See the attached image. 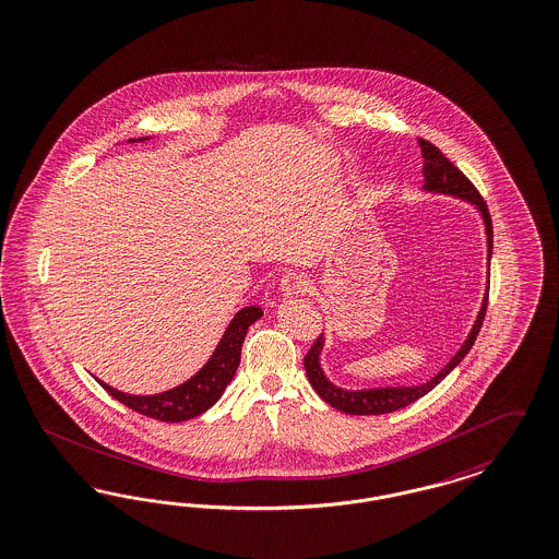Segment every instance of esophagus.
Listing matches in <instances>:
<instances>
[{
  "instance_id": "obj_1",
  "label": "esophagus",
  "mask_w": 559,
  "mask_h": 559,
  "mask_svg": "<svg viewBox=\"0 0 559 559\" xmlns=\"http://www.w3.org/2000/svg\"><path fill=\"white\" fill-rule=\"evenodd\" d=\"M309 290H311L309 277H305V275L298 273V271L286 273V275L282 277V282H280V292H282L284 296H300V294H305V292Z\"/></svg>"
}]
</instances>
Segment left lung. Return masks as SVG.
<instances>
[{
  "label": "left lung",
  "instance_id": "1",
  "mask_svg": "<svg viewBox=\"0 0 559 559\" xmlns=\"http://www.w3.org/2000/svg\"><path fill=\"white\" fill-rule=\"evenodd\" d=\"M421 147V158H424V190L435 192V194L455 195L462 198L465 202L474 204L478 213L483 215L486 231V259H488V269H490V254H492V223H490V213L486 209V202L480 192L474 188V183L457 169L435 144L426 140H417ZM486 305H488V288H486L483 307L478 311V317L467 334V338L462 344V348L455 353V357L444 365L432 380L419 386H386V389H367V390H346L336 386L334 382L328 380V376L321 369V350L325 338L319 334V338L313 342L311 350L305 357V369L309 376L311 386L316 389L317 394L338 412L350 413V415H382V413H392L396 409H403L412 405L413 401L421 399L430 390L437 389L438 384L462 364L463 357L469 353L474 346L476 336L483 328V321L486 316Z\"/></svg>",
  "mask_w": 559,
  "mask_h": 559
}]
</instances>
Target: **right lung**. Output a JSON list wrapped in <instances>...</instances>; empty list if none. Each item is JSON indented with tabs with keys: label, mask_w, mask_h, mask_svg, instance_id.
<instances>
[{
	"label": "right lung",
	"mask_w": 559,
	"mask_h": 559,
	"mask_svg": "<svg viewBox=\"0 0 559 559\" xmlns=\"http://www.w3.org/2000/svg\"><path fill=\"white\" fill-rule=\"evenodd\" d=\"M144 140H150V138L129 140V142H144ZM261 317H263V311L259 307H243L242 311H238L231 319V323L227 325L215 353L211 355V359L204 364V367L188 382L167 390V392L138 396V394H127L121 390L112 389V386L104 384L102 380H97V382L112 399H117L129 409L142 413L152 419H158V421L192 419L195 415L211 409L227 389V384L234 380L236 369L240 365L246 332Z\"/></svg>",
	"instance_id": "add662e5"
}]
</instances>
